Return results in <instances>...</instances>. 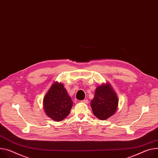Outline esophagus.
<instances>
[{"label":"esophagus","mask_w":158,"mask_h":158,"mask_svg":"<svg viewBox=\"0 0 158 158\" xmlns=\"http://www.w3.org/2000/svg\"><path fill=\"white\" fill-rule=\"evenodd\" d=\"M81 102H82V103H85V104H88V103H89V102H88V99H84V100H82Z\"/></svg>","instance_id":"1"}]
</instances>
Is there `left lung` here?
Listing matches in <instances>:
<instances>
[{
	"label": "left lung",
	"instance_id": "obj_1",
	"mask_svg": "<svg viewBox=\"0 0 158 158\" xmlns=\"http://www.w3.org/2000/svg\"><path fill=\"white\" fill-rule=\"evenodd\" d=\"M118 98L113 88L107 82L98 85L91 106L94 115L105 120L111 117L117 110Z\"/></svg>",
	"mask_w": 158,
	"mask_h": 158
}]
</instances>
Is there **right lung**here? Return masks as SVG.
Here are the masks:
<instances>
[{"label":"right lung","mask_w":158,"mask_h":158,"mask_svg":"<svg viewBox=\"0 0 158 158\" xmlns=\"http://www.w3.org/2000/svg\"><path fill=\"white\" fill-rule=\"evenodd\" d=\"M73 102L64 84L55 82L44 98V108L47 115L55 122L66 118L73 107Z\"/></svg>","instance_id":"add662e5"}]
</instances>
